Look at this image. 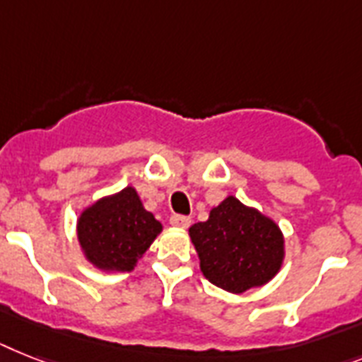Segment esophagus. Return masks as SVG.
I'll list each match as a JSON object with an SVG mask.
<instances>
[{"mask_svg":"<svg viewBox=\"0 0 362 362\" xmlns=\"http://www.w3.org/2000/svg\"><path fill=\"white\" fill-rule=\"evenodd\" d=\"M170 223L174 226V228H179V229H187L190 228V223H192V220L188 216H181V214H174V216L170 218Z\"/></svg>","mask_w":362,"mask_h":362,"instance_id":"obj_1","label":"esophagus"}]
</instances>
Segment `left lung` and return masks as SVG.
I'll use <instances>...</instances> for the list:
<instances>
[{
	"instance_id": "8db88e82",
	"label": "left lung",
	"mask_w": 362,
	"mask_h": 362,
	"mask_svg": "<svg viewBox=\"0 0 362 362\" xmlns=\"http://www.w3.org/2000/svg\"><path fill=\"white\" fill-rule=\"evenodd\" d=\"M203 276L231 294L270 283L285 261V237L276 220L228 196L207 222L188 229Z\"/></svg>"
}]
</instances>
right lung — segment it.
Instances as JSON below:
<instances>
[{
  "label": "right lung",
  "mask_w": 362,
  "mask_h": 362,
  "mask_svg": "<svg viewBox=\"0 0 362 362\" xmlns=\"http://www.w3.org/2000/svg\"><path fill=\"white\" fill-rule=\"evenodd\" d=\"M76 231L86 262L116 274L136 267L163 233V223L146 211L134 187H125L83 209Z\"/></svg>",
  "instance_id": "right-lung-1"
}]
</instances>
